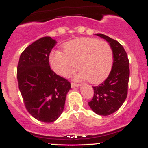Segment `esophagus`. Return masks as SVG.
Returning a JSON list of instances; mask_svg holds the SVG:
<instances>
[{
    "mask_svg": "<svg viewBox=\"0 0 148 148\" xmlns=\"http://www.w3.org/2000/svg\"><path fill=\"white\" fill-rule=\"evenodd\" d=\"M71 87L72 88H74V87H78V86H80V84H77V83H74V82H72L71 84Z\"/></svg>",
    "mask_w": 148,
    "mask_h": 148,
    "instance_id": "obj_1",
    "label": "esophagus"
}]
</instances>
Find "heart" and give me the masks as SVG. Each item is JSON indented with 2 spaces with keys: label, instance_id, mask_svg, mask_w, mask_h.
<instances>
[{
  "label": "heart",
  "instance_id": "1",
  "mask_svg": "<svg viewBox=\"0 0 148 148\" xmlns=\"http://www.w3.org/2000/svg\"><path fill=\"white\" fill-rule=\"evenodd\" d=\"M63 50H55L50 56L52 68L62 77H69L79 67L81 72L78 79H87L95 84L104 80L111 71L112 50L105 40L78 38L66 43Z\"/></svg>",
  "mask_w": 148,
  "mask_h": 148
}]
</instances>
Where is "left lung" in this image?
<instances>
[{
	"label": "left lung",
	"instance_id": "8db88e82",
	"mask_svg": "<svg viewBox=\"0 0 148 148\" xmlns=\"http://www.w3.org/2000/svg\"><path fill=\"white\" fill-rule=\"evenodd\" d=\"M111 46L113 64L108 77L102 84L93 86V98L88 105L97 114L108 116L117 111L127 97L129 80V61L124 47L117 40L97 34Z\"/></svg>",
	"mask_w": 148,
	"mask_h": 148
}]
</instances>
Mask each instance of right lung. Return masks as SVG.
<instances>
[{
  "mask_svg": "<svg viewBox=\"0 0 148 148\" xmlns=\"http://www.w3.org/2000/svg\"><path fill=\"white\" fill-rule=\"evenodd\" d=\"M56 40L45 36L21 54L17 69L19 89L29 113L42 122H53L64 110L70 82L51 69L49 56Z\"/></svg>",
  "mask_w": 148,
  "mask_h": 148,
  "instance_id": "1",
  "label": "right lung"
}]
</instances>
